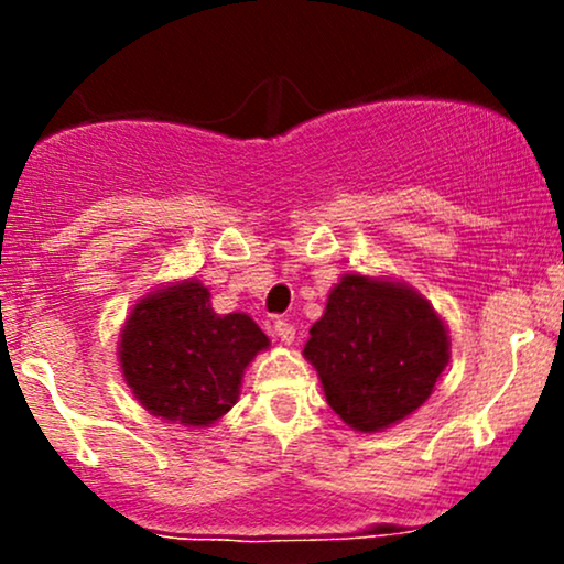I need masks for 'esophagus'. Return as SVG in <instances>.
<instances>
[{
	"mask_svg": "<svg viewBox=\"0 0 564 564\" xmlns=\"http://www.w3.org/2000/svg\"><path fill=\"white\" fill-rule=\"evenodd\" d=\"M275 336L283 341V345H291V341L296 339L294 323H289V321H275Z\"/></svg>",
	"mask_w": 564,
	"mask_h": 564,
	"instance_id": "1",
	"label": "esophagus"
}]
</instances>
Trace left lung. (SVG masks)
Instances as JSON below:
<instances>
[{
    "mask_svg": "<svg viewBox=\"0 0 564 564\" xmlns=\"http://www.w3.org/2000/svg\"><path fill=\"white\" fill-rule=\"evenodd\" d=\"M304 358L318 368L328 405L352 430L379 432L435 390L448 366V332L416 291L347 273L310 328Z\"/></svg>",
    "mask_w": 564,
    "mask_h": 564,
    "instance_id": "8db88e82",
    "label": "left lung"
}]
</instances>
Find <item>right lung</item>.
Segmentation results:
<instances>
[{"label":"right lung","instance_id":"add662e5","mask_svg":"<svg viewBox=\"0 0 564 564\" xmlns=\"http://www.w3.org/2000/svg\"><path fill=\"white\" fill-rule=\"evenodd\" d=\"M249 315H217L209 289L185 281L145 296L121 334V371L153 416L206 426L238 400L243 368L268 347Z\"/></svg>","mask_w":564,"mask_h":564}]
</instances>
